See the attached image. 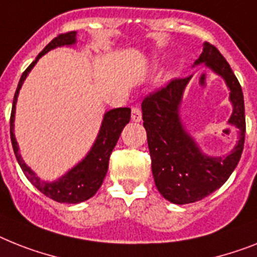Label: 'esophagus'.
<instances>
[{"mask_svg": "<svg viewBox=\"0 0 257 257\" xmlns=\"http://www.w3.org/2000/svg\"><path fill=\"white\" fill-rule=\"evenodd\" d=\"M131 119H133L134 122H141L142 111L139 107H133V110H131Z\"/></svg>", "mask_w": 257, "mask_h": 257, "instance_id": "1", "label": "esophagus"}]
</instances>
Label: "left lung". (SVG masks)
<instances>
[{
    "mask_svg": "<svg viewBox=\"0 0 257 257\" xmlns=\"http://www.w3.org/2000/svg\"><path fill=\"white\" fill-rule=\"evenodd\" d=\"M200 64L220 76L230 89L232 113L227 123L239 134L231 152L209 156L182 124L180 106L192 76L172 80L142 102L155 185L165 200L176 205L197 202L219 189L236 168L244 146V99L238 78L219 51L207 42L193 67Z\"/></svg>",
    "mask_w": 257,
    "mask_h": 257,
    "instance_id": "8db88e82",
    "label": "left lung"
}]
</instances>
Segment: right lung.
I'll use <instances>...</instances> for the list:
<instances>
[{
  "instance_id": "obj_1",
  "label": "right lung",
  "mask_w": 257,
  "mask_h": 257,
  "mask_svg": "<svg viewBox=\"0 0 257 257\" xmlns=\"http://www.w3.org/2000/svg\"><path fill=\"white\" fill-rule=\"evenodd\" d=\"M77 33L60 34L59 37L52 39L50 43L44 47V50L37 56V59L29 65L26 71L21 76V80L18 82V88L14 94L12 107V115H10V138H12V144L14 154H16L17 162L19 167L22 168L23 173L26 176L29 181L33 184L38 190L43 193L51 200L56 201L60 203H80L89 200L94 196L99 186L102 185L103 179H105L106 172L109 168V159L111 151L115 147L116 142L119 139V135L123 130V127L130 122L131 109L130 107H116V109L106 111L103 115L102 123L99 127L98 135L95 138L90 151L86 154V156L81 162L73 167L72 169L59 177L55 181H44L40 180L37 173L30 168L26 163L23 162L22 156L19 154L18 143L16 141L14 135V120H16V105L18 101L19 90L22 88L23 82L37 64L40 57L46 55L48 51L55 50L57 47H64V46H75L77 39H76Z\"/></svg>"
}]
</instances>
